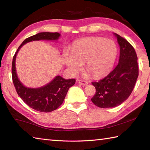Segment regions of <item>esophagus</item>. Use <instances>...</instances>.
<instances>
[{
	"label": "esophagus",
	"mask_w": 150,
	"mask_h": 150,
	"mask_svg": "<svg viewBox=\"0 0 150 150\" xmlns=\"http://www.w3.org/2000/svg\"><path fill=\"white\" fill-rule=\"evenodd\" d=\"M79 84L82 85H88V82H87V81H84V80H81V79H80L79 81Z\"/></svg>",
	"instance_id": "obj_1"
}]
</instances>
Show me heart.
I'll use <instances>...</instances> for the list:
<instances>
[{"label": "heart", "instance_id": "b5f03b06", "mask_svg": "<svg viewBox=\"0 0 150 150\" xmlns=\"http://www.w3.org/2000/svg\"><path fill=\"white\" fill-rule=\"evenodd\" d=\"M117 56V47L110 40L89 37L79 40L63 54L65 64L76 73L85 63V69L95 77H103L110 71Z\"/></svg>", "mask_w": 150, "mask_h": 150}]
</instances>
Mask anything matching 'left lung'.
I'll use <instances>...</instances> for the list:
<instances>
[{"label": "left lung", "mask_w": 150, "mask_h": 150, "mask_svg": "<svg viewBox=\"0 0 150 150\" xmlns=\"http://www.w3.org/2000/svg\"><path fill=\"white\" fill-rule=\"evenodd\" d=\"M120 45L116 67L98 82H92L96 93L91 101L100 108H113L121 105L131 95L139 74L138 57L132 45L115 34Z\"/></svg>", "instance_id": "obj_1"}]
</instances>
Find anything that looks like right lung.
<instances>
[{
    "label": "right lung",
    "instance_id": "right-lung-1",
    "mask_svg": "<svg viewBox=\"0 0 150 150\" xmlns=\"http://www.w3.org/2000/svg\"><path fill=\"white\" fill-rule=\"evenodd\" d=\"M60 34L57 32H40L28 38L18 48L12 59V81L18 95L30 108L42 112H50L59 108L64 100L69 88L74 85L75 79H65L58 75L44 87L37 88H28L22 85L18 78L15 61L18 52L26 43L41 40H57Z\"/></svg>",
    "mask_w": 150,
    "mask_h": 150
}]
</instances>
